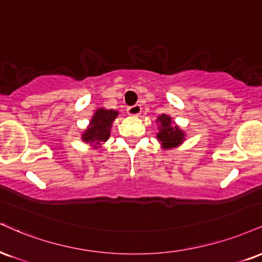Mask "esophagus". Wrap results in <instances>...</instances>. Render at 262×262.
I'll return each instance as SVG.
<instances>
[{
    "label": "esophagus",
    "mask_w": 262,
    "mask_h": 262,
    "mask_svg": "<svg viewBox=\"0 0 262 262\" xmlns=\"http://www.w3.org/2000/svg\"><path fill=\"white\" fill-rule=\"evenodd\" d=\"M127 112H128L129 116H132V117H138V116H140V113H141V106L140 105H134V106L128 107Z\"/></svg>",
    "instance_id": "34e87169"
}]
</instances>
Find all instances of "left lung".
<instances>
[{
  "label": "left lung",
  "mask_w": 262,
  "mask_h": 262,
  "mask_svg": "<svg viewBox=\"0 0 262 262\" xmlns=\"http://www.w3.org/2000/svg\"><path fill=\"white\" fill-rule=\"evenodd\" d=\"M156 123L157 129H159L156 138L157 141L161 144L162 150H173L184 143L187 134L178 124H176L171 116L165 115V113L160 115L156 119Z\"/></svg>",
  "instance_id": "8db88e82"
}]
</instances>
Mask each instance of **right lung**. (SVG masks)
Wrapping results in <instances>:
<instances>
[{
  "label": "right lung",
  "instance_id": "obj_1",
  "mask_svg": "<svg viewBox=\"0 0 262 262\" xmlns=\"http://www.w3.org/2000/svg\"><path fill=\"white\" fill-rule=\"evenodd\" d=\"M118 115L119 112L116 110H106L103 107L97 108L94 112L86 129H84L81 133V140L90 144L94 150L101 149L102 144L110 139L112 124Z\"/></svg>",
  "mask_w": 262,
  "mask_h": 262
}]
</instances>
